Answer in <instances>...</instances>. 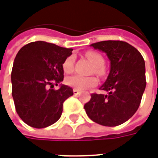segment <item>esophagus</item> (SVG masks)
I'll return each instance as SVG.
<instances>
[{"mask_svg": "<svg viewBox=\"0 0 158 158\" xmlns=\"http://www.w3.org/2000/svg\"><path fill=\"white\" fill-rule=\"evenodd\" d=\"M73 94H74V95H79V93H80V91H79V89H73Z\"/></svg>", "mask_w": 158, "mask_h": 158, "instance_id": "34e87169", "label": "esophagus"}]
</instances>
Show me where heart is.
Here are the masks:
<instances>
[{
  "label": "heart",
  "mask_w": 158,
  "mask_h": 158,
  "mask_svg": "<svg viewBox=\"0 0 158 158\" xmlns=\"http://www.w3.org/2000/svg\"><path fill=\"white\" fill-rule=\"evenodd\" d=\"M85 56L92 62L94 65L92 69V73H95L99 76H103L105 74L106 70L103 66L105 61H104L102 56L98 52H94V51H89L85 53ZM74 61H75L74 56L71 55L68 56L62 62L63 71L67 73H72L73 70V66H74ZM66 84L74 89H86L96 85L97 84V79L95 76L85 77V76L75 74V75L68 77L66 79Z\"/></svg>",
  "instance_id": "obj_1"
}]
</instances>
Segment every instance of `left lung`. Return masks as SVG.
<instances>
[{
	"label": "left lung",
	"mask_w": 158,
	"mask_h": 158,
	"mask_svg": "<svg viewBox=\"0 0 158 158\" xmlns=\"http://www.w3.org/2000/svg\"><path fill=\"white\" fill-rule=\"evenodd\" d=\"M91 46L106 52L111 62L108 77L100 88L108 94L93 93L84 108L96 123L120 125L139 108L146 85L145 61L137 49L122 40L96 42Z\"/></svg>",
	"instance_id": "left-lung-1"
}]
</instances>
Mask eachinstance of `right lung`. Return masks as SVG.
Masks as SVG:
<instances>
[{
	"label": "right lung",
	"instance_id": "right-lung-1",
	"mask_svg": "<svg viewBox=\"0 0 158 158\" xmlns=\"http://www.w3.org/2000/svg\"><path fill=\"white\" fill-rule=\"evenodd\" d=\"M45 41H35L19 50L12 66V95L16 112L26 124L36 129L52 125L62 115V104L73 95V89L62 85V62L72 54Z\"/></svg>",
	"mask_w": 158,
	"mask_h": 158
}]
</instances>
